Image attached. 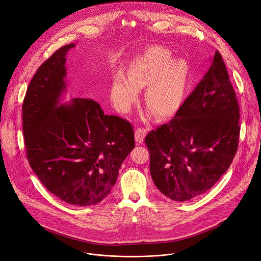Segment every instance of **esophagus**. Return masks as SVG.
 Instances as JSON below:
<instances>
[{
  "instance_id": "34e87169",
  "label": "esophagus",
  "mask_w": 261,
  "mask_h": 261,
  "mask_svg": "<svg viewBox=\"0 0 261 261\" xmlns=\"http://www.w3.org/2000/svg\"><path fill=\"white\" fill-rule=\"evenodd\" d=\"M147 134V130L146 129H143V128H137L135 130V141L137 143H141L143 142L145 136Z\"/></svg>"
}]
</instances>
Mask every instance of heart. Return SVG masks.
<instances>
[{"label": "heart", "mask_w": 261, "mask_h": 261, "mask_svg": "<svg viewBox=\"0 0 261 261\" xmlns=\"http://www.w3.org/2000/svg\"><path fill=\"white\" fill-rule=\"evenodd\" d=\"M122 75L114 79L110 94L120 111H128L137 100L138 90L143 89L144 101L150 107L147 116L160 119L173 117L180 108L187 90L191 68L185 59L174 60L164 47L153 46L137 55Z\"/></svg>", "instance_id": "b5f03b06"}]
</instances>
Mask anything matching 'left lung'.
Returning <instances> with one entry per match:
<instances>
[{
    "instance_id": "obj_1",
    "label": "left lung",
    "mask_w": 261,
    "mask_h": 261,
    "mask_svg": "<svg viewBox=\"0 0 261 261\" xmlns=\"http://www.w3.org/2000/svg\"><path fill=\"white\" fill-rule=\"evenodd\" d=\"M239 120L234 90L216 51L203 80L174 118L145 137L158 190L174 201H187L210 190L234 158Z\"/></svg>"
}]
</instances>
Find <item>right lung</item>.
<instances>
[{
    "instance_id": "obj_1",
    "label": "right lung",
    "mask_w": 261,
    "mask_h": 261,
    "mask_svg": "<svg viewBox=\"0 0 261 261\" xmlns=\"http://www.w3.org/2000/svg\"><path fill=\"white\" fill-rule=\"evenodd\" d=\"M74 46L61 47L37 70L22 104V130L30 166L44 187L69 204L89 206L113 189L135 146L134 131L93 99L61 103Z\"/></svg>"
}]
</instances>
